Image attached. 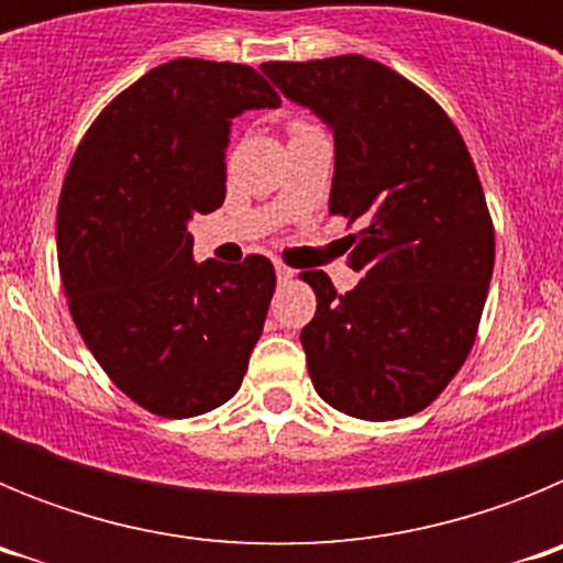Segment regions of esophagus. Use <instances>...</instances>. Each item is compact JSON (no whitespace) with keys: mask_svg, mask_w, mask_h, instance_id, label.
I'll return each mask as SVG.
<instances>
[{"mask_svg":"<svg viewBox=\"0 0 563 563\" xmlns=\"http://www.w3.org/2000/svg\"><path fill=\"white\" fill-rule=\"evenodd\" d=\"M292 276H296V273H292L290 267L282 265V262H276V278H278V282H282V285H285V282H290Z\"/></svg>","mask_w":563,"mask_h":563,"instance_id":"1","label":"esophagus"}]
</instances>
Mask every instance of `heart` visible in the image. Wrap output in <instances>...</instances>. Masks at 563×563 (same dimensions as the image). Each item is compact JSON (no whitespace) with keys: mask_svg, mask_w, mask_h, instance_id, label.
<instances>
[{"mask_svg":"<svg viewBox=\"0 0 563 563\" xmlns=\"http://www.w3.org/2000/svg\"><path fill=\"white\" fill-rule=\"evenodd\" d=\"M301 126H307V123H292V126H290V132H292V129H301Z\"/></svg>","mask_w":563,"mask_h":563,"instance_id":"heart-1","label":"heart"}]
</instances>
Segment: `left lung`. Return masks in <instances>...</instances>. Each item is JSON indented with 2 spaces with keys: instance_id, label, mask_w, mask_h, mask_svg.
<instances>
[{
  "instance_id": "8db88e82",
  "label": "left lung",
  "mask_w": 563,
  "mask_h": 563,
  "mask_svg": "<svg viewBox=\"0 0 563 563\" xmlns=\"http://www.w3.org/2000/svg\"><path fill=\"white\" fill-rule=\"evenodd\" d=\"M262 73L332 129L330 213L363 278L346 296L301 273L316 318L301 330L321 400L397 420L437 400L474 346L494 276V222L462 134L440 103L363 56L267 62Z\"/></svg>"
}]
</instances>
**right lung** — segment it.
I'll return each mask as SVG.
<instances>
[{
  "instance_id": "right-lung-1",
  "label": "right lung",
  "mask_w": 563,
  "mask_h": 563,
  "mask_svg": "<svg viewBox=\"0 0 563 563\" xmlns=\"http://www.w3.org/2000/svg\"><path fill=\"white\" fill-rule=\"evenodd\" d=\"M247 64L148 69L87 129L58 200V271L78 332L109 380L152 415L231 400L276 290L271 258L191 256L188 222L225 200L231 121L276 109Z\"/></svg>"
}]
</instances>
